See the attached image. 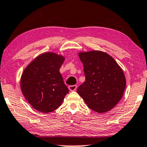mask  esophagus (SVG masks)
Segmentation results:
<instances>
[{
  "label": "esophagus",
  "mask_w": 147,
  "mask_h": 147,
  "mask_svg": "<svg viewBox=\"0 0 147 147\" xmlns=\"http://www.w3.org/2000/svg\"><path fill=\"white\" fill-rule=\"evenodd\" d=\"M77 86L76 85L68 86V89H69L70 91H76V90H77Z\"/></svg>",
  "instance_id": "obj_1"
}]
</instances>
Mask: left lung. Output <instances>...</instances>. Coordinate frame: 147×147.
Segmentation results:
<instances>
[{
  "label": "left lung",
  "instance_id": "obj_1",
  "mask_svg": "<svg viewBox=\"0 0 147 147\" xmlns=\"http://www.w3.org/2000/svg\"><path fill=\"white\" fill-rule=\"evenodd\" d=\"M83 64L85 81L77 93L88 107L97 113L111 110L122 99L126 88V78L113 58L101 51L79 54Z\"/></svg>",
  "mask_w": 147,
  "mask_h": 147
}]
</instances>
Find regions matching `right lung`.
<instances>
[{"label":"right lung","mask_w":147,"mask_h":147,"mask_svg":"<svg viewBox=\"0 0 147 147\" xmlns=\"http://www.w3.org/2000/svg\"><path fill=\"white\" fill-rule=\"evenodd\" d=\"M64 60L62 56L44 53L33 60L23 71L21 91L36 110L43 113L53 111L69 92L59 72Z\"/></svg>","instance_id":"obj_1"}]
</instances>
